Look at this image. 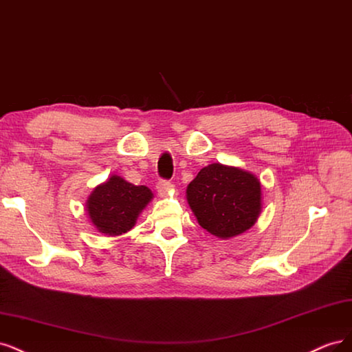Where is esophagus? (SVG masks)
<instances>
[{
  "label": "esophagus",
  "instance_id": "34e87169",
  "mask_svg": "<svg viewBox=\"0 0 352 352\" xmlns=\"http://www.w3.org/2000/svg\"><path fill=\"white\" fill-rule=\"evenodd\" d=\"M171 188H173V184L169 183L168 179H160V181H157V183H156V191H157V195L162 196V197L166 196L168 191L171 190Z\"/></svg>",
  "mask_w": 352,
  "mask_h": 352
}]
</instances>
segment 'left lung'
I'll return each mask as SVG.
<instances>
[{"mask_svg": "<svg viewBox=\"0 0 352 352\" xmlns=\"http://www.w3.org/2000/svg\"><path fill=\"white\" fill-rule=\"evenodd\" d=\"M258 179L243 169L212 164L187 187V201L201 228L231 238L254 225L260 213Z\"/></svg>", "mask_w": 352, "mask_h": 352, "instance_id": "left-lung-1", "label": "left lung"}]
</instances>
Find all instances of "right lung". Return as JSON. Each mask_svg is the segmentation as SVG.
Returning <instances> with one entry per match:
<instances>
[{
	"label": "right lung",
	"mask_w": 352,
	"mask_h": 352,
	"mask_svg": "<svg viewBox=\"0 0 352 352\" xmlns=\"http://www.w3.org/2000/svg\"><path fill=\"white\" fill-rule=\"evenodd\" d=\"M151 199L152 191L146 186H134L118 175H112L90 195L89 218L99 232L120 235L133 228Z\"/></svg>",
	"instance_id": "1"
}]
</instances>
